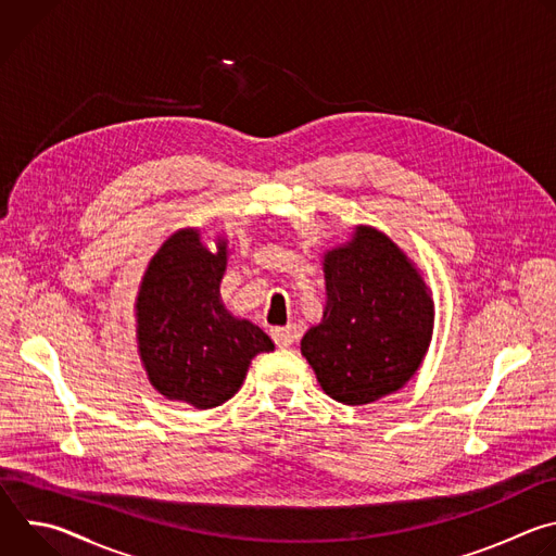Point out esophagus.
I'll list each match as a JSON object with an SVG mask.
<instances>
[{"mask_svg":"<svg viewBox=\"0 0 556 556\" xmlns=\"http://www.w3.org/2000/svg\"><path fill=\"white\" fill-rule=\"evenodd\" d=\"M270 337L277 348H290L299 339L296 326H283V328H273Z\"/></svg>","mask_w":556,"mask_h":556,"instance_id":"obj_1","label":"esophagus"}]
</instances>
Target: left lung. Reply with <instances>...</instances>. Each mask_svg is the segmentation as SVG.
<instances>
[{
    "label": "left lung",
    "mask_w": 556,
    "mask_h": 556,
    "mask_svg": "<svg viewBox=\"0 0 556 556\" xmlns=\"http://www.w3.org/2000/svg\"><path fill=\"white\" fill-rule=\"evenodd\" d=\"M324 270V321L305 332L301 354L334 401L369 405L399 391L420 367L433 301L407 255L369 226L330 251Z\"/></svg>",
    "instance_id": "obj_1"
}]
</instances>
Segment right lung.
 <instances>
[{
	"label": "right lung",
	"mask_w": 556,
	"mask_h": 556,
	"mask_svg": "<svg viewBox=\"0 0 556 556\" xmlns=\"http://www.w3.org/2000/svg\"><path fill=\"white\" fill-rule=\"evenodd\" d=\"M224 268V240L211 253L198 230H178L149 262L136 301L138 350L151 384L195 409L226 403L251 361L275 350L264 330L222 305Z\"/></svg>",
	"instance_id": "add662e5"
}]
</instances>
